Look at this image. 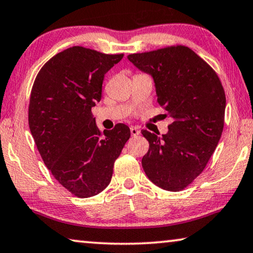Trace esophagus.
<instances>
[{"label": "esophagus", "mask_w": 253, "mask_h": 253, "mask_svg": "<svg viewBox=\"0 0 253 253\" xmlns=\"http://www.w3.org/2000/svg\"><path fill=\"white\" fill-rule=\"evenodd\" d=\"M130 134L131 136H137V135H139V130L137 127H130Z\"/></svg>", "instance_id": "1"}]
</instances>
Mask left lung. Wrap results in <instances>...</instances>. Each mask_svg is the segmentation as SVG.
<instances>
[{"instance_id":"8db88e82","label":"left lung","mask_w":253,"mask_h":253,"mask_svg":"<svg viewBox=\"0 0 253 253\" xmlns=\"http://www.w3.org/2000/svg\"><path fill=\"white\" fill-rule=\"evenodd\" d=\"M128 60L152 76L158 103L174 119L167 134L142 130L149 151L142 167L157 186L178 192L206 168L224 128L226 97L216 71L183 45L134 53Z\"/></svg>"}]
</instances>
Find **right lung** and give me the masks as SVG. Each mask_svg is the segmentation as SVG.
<instances>
[{"label":"right lung","instance_id":"obj_1","mask_svg":"<svg viewBox=\"0 0 253 253\" xmlns=\"http://www.w3.org/2000/svg\"><path fill=\"white\" fill-rule=\"evenodd\" d=\"M123 56L73 46L48 60L34 82L30 133L48 170L78 198L93 197L109 185L115 161L130 137L125 124L101 134L92 115L104 75Z\"/></svg>","mask_w":253,"mask_h":253}]
</instances>
